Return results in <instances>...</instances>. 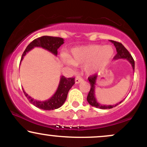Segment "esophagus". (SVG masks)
I'll use <instances>...</instances> for the list:
<instances>
[{
  "label": "esophagus",
  "instance_id": "1",
  "mask_svg": "<svg viewBox=\"0 0 147 147\" xmlns=\"http://www.w3.org/2000/svg\"><path fill=\"white\" fill-rule=\"evenodd\" d=\"M82 82H83V79L80 78V77H76L75 79V84H79V83H81Z\"/></svg>",
  "mask_w": 147,
  "mask_h": 147
}]
</instances>
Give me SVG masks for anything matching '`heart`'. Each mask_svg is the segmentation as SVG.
<instances>
[{"instance_id": "b5f03b06", "label": "heart", "mask_w": 147, "mask_h": 147, "mask_svg": "<svg viewBox=\"0 0 147 147\" xmlns=\"http://www.w3.org/2000/svg\"><path fill=\"white\" fill-rule=\"evenodd\" d=\"M114 55L110 45H88L72 48L68 57H63L65 63L84 66L88 75L103 70L109 65Z\"/></svg>"}]
</instances>
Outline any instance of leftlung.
Wrapping results in <instances>:
<instances>
[{"label":"left lung","mask_w":147,"mask_h":147,"mask_svg":"<svg viewBox=\"0 0 147 147\" xmlns=\"http://www.w3.org/2000/svg\"><path fill=\"white\" fill-rule=\"evenodd\" d=\"M111 43H113L115 45V47L116 48V50H117V55L114 57V59L117 60L119 59H125L128 60L130 62V63L132 65V68L133 71H134L135 69V61L133 60L132 56L131 55V54L129 53V51H128L126 49L124 48V46L121 43H119V42L112 41L111 40L110 41ZM97 75H94L92 76H90V77H88V81L90 82V90L89 91L88 95L87 97V101L89 104H90L91 106H95L96 108H99V109H112V108L115 107L116 106H117L118 104H119L120 103L123 102L121 101V102L117 103L116 104H113V105H102V104H99V102H97V99H96L95 97V86H96V82H97Z\"/></svg>","instance_id":"8db88e82"}]
</instances>
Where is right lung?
Returning <instances> with one entry per match:
<instances>
[{"label": "right lung", "instance_id": "add662e5", "mask_svg": "<svg viewBox=\"0 0 147 147\" xmlns=\"http://www.w3.org/2000/svg\"><path fill=\"white\" fill-rule=\"evenodd\" d=\"M63 38H60V37L49 36L38 37L32 41L27 46L24 52L22 55L21 62L23 59V57L26 55V54L35 47H40V48L45 49V50H47L48 51L51 52L55 56H57V50L61 45L63 44ZM74 84H75V78H72H72H65L64 76H61L59 84L56 92L50 99L45 101L36 100L28 95L24 90H23V92H24L25 97L30 101V102L36 107L43 109V110H55V109L60 108L64 104L67 98L68 91L70 90V89Z\"/></svg>", "mask_w": 147, "mask_h": 147}]
</instances>
